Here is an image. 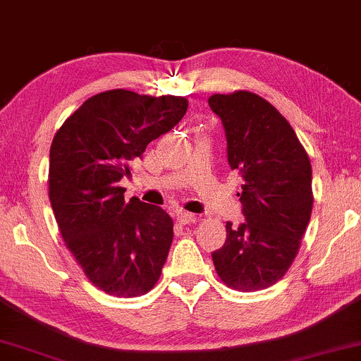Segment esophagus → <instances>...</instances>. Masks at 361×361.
I'll return each mask as SVG.
<instances>
[{
  "label": "esophagus",
  "instance_id": "1",
  "mask_svg": "<svg viewBox=\"0 0 361 361\" xmlns=\"http://www.w3.org/2000/svg\"><path fill=\"white\" fill-rule=\"evenodd\" d=\"M178 223H180L181 226H186V224H193L196 221V216L191 214V213H180L178 214L176 218Z\"/></svg>",
  "mask_w": 361,
  "mask_h": 361
}]
</instances>
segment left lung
Returning a JSON list of instances; mask_svg holds the SVG:
<instances>
[{
    "label": "left lung",
    "mask_w": 361,
    "mask_h": 361,
    "mask_svg": "<svg viewBox=\"0 0 361 361\" xmlns=\"http://www.w3.org/2000/svg\"><path fill=\"white\" fill-rule=\"evenodd\" d=\"M209 107L221 118L231 170L243 176L244 223H226V243L214 251L221 281L254 292L276 284L299 252L310 221L312 166L290 123L259 95L214 94Z\"/></svg>",
    "instance_id": "8db88e82"
}]
</instances>
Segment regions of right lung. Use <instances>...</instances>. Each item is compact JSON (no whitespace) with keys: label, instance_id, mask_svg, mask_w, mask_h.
<instances>
[{"label":"right lung","instance_id":"obj_1","mask_svg":"<svg viewBox=\"0 0 361 361\" xmlns=\"http://www.w3.org/2000/svg\"><path fill=\"white\" fill-rule=\"evenodd\" d=\"M188 100L125 89L85 100L49 152V200L62 239L87 279L117 297H137L160 279L173 219L160 206L125 203L123 176L148 143L183 118Z\"/></svg>","mask_w":361,"mask_h":361}]
</instances>
